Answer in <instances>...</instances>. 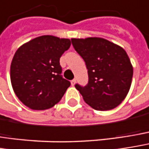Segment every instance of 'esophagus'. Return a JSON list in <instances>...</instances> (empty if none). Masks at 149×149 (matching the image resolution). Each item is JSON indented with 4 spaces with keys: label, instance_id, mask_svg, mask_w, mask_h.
Here are the masks:
<instances>
[{
    "label": "esophagus",
    "instance_id": "34e87169",
    "mask_svg": "<svg viewBox=\"0 0 149 149\" xmlns=\"http://www.w3.org/2000/svg\"><path fill=\"white\" fill-rule=\"evenodd\" d=\"M71 84H72V86H74L75 84H76V79H73V80H72V81H71Z\"/></svg>",
    "mask_w": 149,
    "mask_h": 149
}]
</instances>
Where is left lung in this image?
Here are the masks:
<instances>
[{
  "label": "left lung",
  "instance_id": "1",
  "mask_svg": "<svg viewBox=\"0 0 149 149\" xmlns=\"http://www.w3.org/2000/svg\"><path fill=\"white\" fill-rule=\"evenodd\" d=\"M72 43L88 70V84L85 86L75 84L84 100L98 111L118 107L126 97L133 76V68L126 52L99 37L73 38Z\"/></svg>",
  "mask_w": 149,
  "mask_h": 149
}]
</instances>
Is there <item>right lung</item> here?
<instances>
[{
	"mask_svg": "<svg viewBox=\"0 0 149 149\" xmlns=\"http://www.w3.org/2000/svg\"><path fill=\"white\" fill-rule=\"evenodd\" d=\"M70 46L69 39L42 36L16 51L10 76L21 102L33 110H46L61 101L71 83L61 75L60 59Z\"/></svg>",
	"mask_w": 149,
	"mask_h": 149,
	"instance_id": "right-lung-1",
	"label": "right lung"
}]
</instances>
